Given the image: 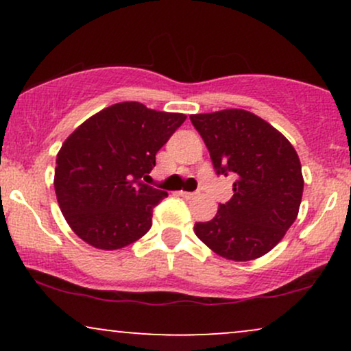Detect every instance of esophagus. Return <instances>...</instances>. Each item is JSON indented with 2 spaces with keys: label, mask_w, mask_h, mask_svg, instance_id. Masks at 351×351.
I'll return each mask as SVG.
<instances>
[{
  "label": "esophagus",
  "mask_w": 351,
  "mask_h": 351,
  "mask_svg": "<svg viewBox=\"0 0 351 351\" xmlns=\"http://www.w3.org/2000/svg\"><path fill=\"white\" fill-rule=\"evenodd\" d=\"M180 195L186 199H193L196 196V193H189V191H180Z\"/></svg>",
  "instance_id": "1"
}]
</instances>
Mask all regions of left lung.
<instances>
[{
  "mask_svg": "<svg viewBox=\"0 0 351 351\" xmlns=\"http://www.w3.org/2000/svg\"><path fill=\"white\" fill-rule=\"evenodd\" d=\"M217 175L234 173L232 198L195 232L224 259L252 261L280 243L299 215L304 176L292 143L243 108L189 115Z\"/></svg>",
  "mask_w": 351,
  "mask_h": 351,
  "instance_id": "obj_1",
  "label": "left lung"
}]
</instances>
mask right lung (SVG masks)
Segmentation results:
<instances>
[{
  "label": "right lung",
  "instance_id": "right-lung-1",
  "mask_svg": "<svg viewBox=\"0 0 351 351\" xmlns=\"http://www.w3.org/2000/svg\"><path fill=\"white\" fill-rule=\"evenodd\" d=\"M184 120V114L120 102L67 136L56 160L54 189L60 211L80 239L115 251L147 234L153 208L168 193L142 180Z\"/></svg>",
  "mask_w": 351,
  "mask_h": 351
}]
</instances>
